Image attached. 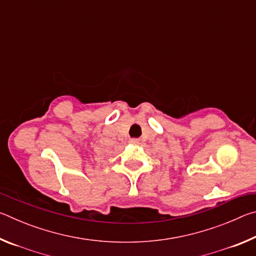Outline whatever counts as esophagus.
<instances>
[{"label":"esophagus","mask_w":256,"mask_h":256,"mask_svg":"<svg viewBox=\"0 0 256 256\" xmlns=\"http://www.w3.org/2000/svg\"><path fill=\"white\" fill-rule=\"evenodd\" d=\"M130 142H131V144H138V138H131Z\"/></svg>","instance_id":"34e87169"}]
</instances>
